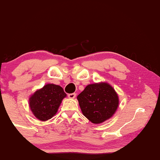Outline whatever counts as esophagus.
<instances>
[{
	"label": "esophagus",
	"instance_id": "1",
	"mask_svg": "<svg viewBox=\"0 0 160 160\" xmlns=\"http://www.w3.org/2000/svg\"><path fill=\"white\" fill-rule=\"evenodd\" d=\"M68 98H70V99H74V98H75L76 94H75V93H72V94H68Z\"/></svg>",
	"mask_w": 160,
	"mask_h": 160
}]
</instances>
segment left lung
<instances>
[{
	"label": "left lung",
	"mask_w": 160,
	"mask_h": 160,
	"mask_svg": "<svg viewBox=\"0 0 160 160\" xmlns=\"http://www.w3.org/2000/svg\"><path fill=\"white\" fill-rule=\"evenodd\" d=\"M77 98L82 114L95 124L111 118L119 106L118 95L107 82L88 85Z\"/></svg>",
	"instance_id": "1"
}]
</instances>
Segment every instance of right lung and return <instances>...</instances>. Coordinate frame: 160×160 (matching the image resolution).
I'll list each match as a JSON object with an SVG mask.
<instances>
[{
  "instance_id": "right-lung-1",
  "label": "right lung",
  "mask_w": 160,
  "mask_h": 160,
  "mask_svg": "<svg viewBox=\"0 0 160 160\" xmlns=\"http://www.w3.org/2000/svg\"><path fill=\"white\" fill-rule=\"evenodd\" d=\"M66 97L61 86L46 84L30 97L29 107L38 120L46 121L56 114L62 99Z\"/></svg>"
}]
</instances>
